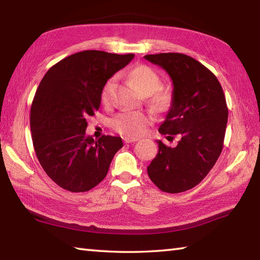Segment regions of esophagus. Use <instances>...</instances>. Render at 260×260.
I'll return each instance as SVG.
<instances>
[{"instance_id": "obj_1", "label": "esophagus", "mask_w": 260, "mask_h": 260, "mask_svg": "<svg viewBox=\"0 0 260 260\" xmlns=\"http://www.w3.org/2000/svg\"><path fill=\"white\" fill-rule=\"evenodd\" d=\"M124 141H125V143H133V142H136V141H139V139H136V138H125Z\"/></svg>"}]
</instances>
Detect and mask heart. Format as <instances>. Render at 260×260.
<instances>
[{
	"label": "heart",
	"mask_w": 260,
	"mask_h": 260,
	"mask_svg": "<svg viewBox=\"0 0 260 260\" xmlns=\"http://www.w3.org/2000/svg\"><path fill=\"white\" fill-rule=\"evenodd\" d=\"M127 77H128V81L136 92L142 94V95L152 94V102L155 106L166 108L171 103V94L165 91H157L160 86V77L149 66H136L127 73ZM114 84V78L109 79L105 84L101 93L102 102L107 103L110 100V94ZM151 121H152V117L146 114V112L124 111L112 119L111 125L115 131L122 135L139 136L144 133L146 127L151 124Z\"/></svg>",
	"instance_id": "obj_1"
}]
</instances>
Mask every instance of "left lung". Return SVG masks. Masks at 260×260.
<instances>
[{
	"mask_svg": "<svg viewBox=\"0 0 260 260\" xmlns=\"http://www.w3.org/2000/svg\"><path fill=\"white\" fill-rule=\"evenodd\" d=\"M145 60L166 70L173 82L172 105L159 127L175 148L157 141L159 151L148 175L160 190H190L214 167L223 150L229 110L218 79L208 68L182 53L148 54Z\"/></svg>",
	"mask_w": 260,
	"mask_h": 260,
	"instance_id": "1",
	"label": "left lung"
}]
</instances>
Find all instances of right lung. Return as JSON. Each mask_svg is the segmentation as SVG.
<instances>
[{"instance_id": "1", "label": "right lung", "mask_w": 260, "mask_h": 260, "mask_svg": "<svg viewBox=\"0 0 260 260\" xmlns=\"http://www.w3.org/2000/svg\"><path fill=\"white\" fill-rule=\"evenodd\" d=\"M134 54L89 50L67 56L42 79L30 108V131L37 159L48 176L70 192H86L106 177L121 138L85 135L86 118L101 105L108 79Z\"/></svg>"}]
</instances>
